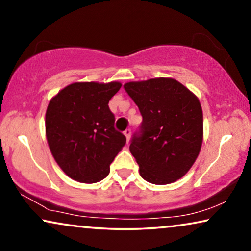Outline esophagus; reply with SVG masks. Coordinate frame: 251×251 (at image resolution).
<instances>
[{
  "label": "esophagus",
  "mask_w": 251,
  "mask_h": 251,
  "mask_svg": "<svg viewBox=\"0 0 251 251\" xmlns=\"http://www.w3.org/2000/svg\"><path fill=\"white\" fill-rule=\"evenodd\" d=\"M125 136L126 137V142H129L130 140V137H131V130L130 129H126L125 131Z\"/></svg>",
  "instance_id": "34e87169"
}]
</instances>
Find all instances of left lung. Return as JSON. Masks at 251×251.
Instances as JSON below:
<instances>
[{"label": "left lung", "mask_w": 251, "mask_h": 251, "mask_svg": "<svg viewBox=\"0 0 251 251\" xmlns=\"http://www.w3.org/2000/svg\"><path fill=\"white\" fill-rule=\"evenodd\" d=\"M125 90L143 116L130 152L149 183L166 185L186 175L200 153L203 114L199 98L171 77L128 82Z\"/></svg>", "instance_id": "obj_1"}]
</instances>
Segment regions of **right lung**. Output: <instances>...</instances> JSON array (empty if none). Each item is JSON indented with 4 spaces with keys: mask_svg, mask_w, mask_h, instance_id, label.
Instances as JSON below:
<instances>
[{
    "mask_svg": "<svg viewBox=\"0 0 251 251\" xmlns=\"http://www.w3.org/2000/svg\"><path fill=\"white\" fill-rule=\"evenodd\" d=\"M120 82H75L51 98L46 113L48 145L72 179L92 184L109 174V164L126 145L108 107Z\"/></svg>",
    "mask_w": 251,
    "mask_h": 251,
    "instance_id": "1",
    "label": "right lung"
}]
</instances>
